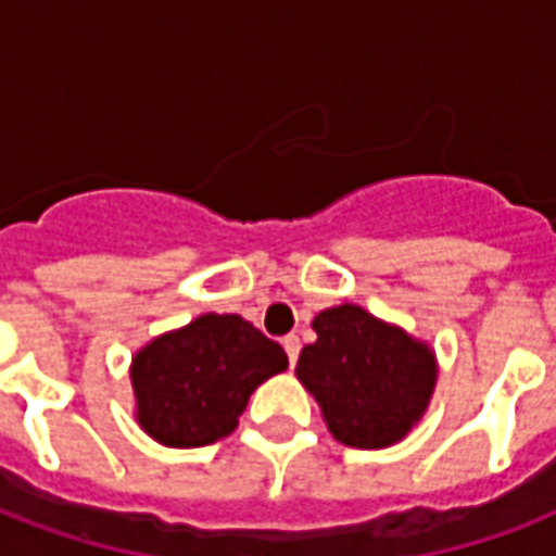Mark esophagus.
<instances>
[{"label":"esophagus","instance_id":"obj_1","mask_svg":"<svg viewBox=\"0 0 556 556\" xmlns=\"http://www.w3.org/2000/svg\"><path fill=\"white\" fill-rule=\"evenodd\" d=\"M282 349H286L288 364L294 366L296 357H300V338H296V334H288V338H282Z\"/></svg>","mask_w":556,"mask_h":556}]
</instances>
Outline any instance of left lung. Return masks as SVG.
Segmentation results:
<instances>
[{
    "instance_id": "left-lung-1",
    "label": "left lung",
    "mask_w": 556,
    "mask_h": 556,
    "mask_svg": "<svg viewBox=\"0 0 556 556\" xmlns=\"http://www.w3.org/2000/svg\"><path fill=\"white\" fill-rule=\"evenodd\" d=\"M317 340L300 352L296 378L320 404L340 444H395L430 406L439 366L432 349L361 305L343 303L314 317Z\"/></svg>"
}]
</instances>
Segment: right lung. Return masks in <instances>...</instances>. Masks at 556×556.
Here are the masks:
<instances>
[{"label":"right lung","mask_w":556,"mask_h":556,"mask_svg":"<svg viewBox=\"0 0 556 556\" xmlns=\"http://www.w3.org/2000/svg\"><path fill=\"white\" fill-rule=\"evenodd\" d=\"M288 355L239 314H201L132 357L135 418L164 447H204L236 430L260 383Z\"/></svg>","instance_id":"1"}]
</instances>
